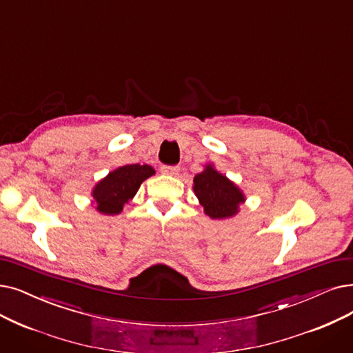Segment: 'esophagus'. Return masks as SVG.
Wrapping results in <instances>:
<instances>
[{
	"instance_id": "34e87169",
	"label": "esophagus",
	"mask_w": 353,
	"mask_h": 353,
	"mask_svg": "<svg viewBox=\"0 0 353 353\" xmlns=\"http://www.w3.org/2000/svg\"><path fill=\"white\" fill-rule=\"evenodd\" d=\"M161 173L163 174H168V176H177L180 172V167L177 165H161Z\"/></svg>"
}]
</instances>
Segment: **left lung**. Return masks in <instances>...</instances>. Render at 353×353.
<instances>
[{"label": "left lung", "instance_id": "8db88e82", "mask_svg": "<svg viewBox=\"0 0 353 353\" xmlns=\"http://www.w3.org/2000/svg\"><path fill=\"white\" fill-rule=\"evenodd\" d=\"M193 185L199 202L212 219L234 216L238 206L245 201L242 192L234 183L218 173L212 165L194 176Z\"/></svg>", "mask_w": 353, "mask_h": 353}]
</instances>
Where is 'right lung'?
<instances>
[{
    "label": "right lung",
    "mask_w": 353,
    "mask_h": 353,
    "mask_svg": "<svg viewBox=\"0 0 353 353\" xmlns=\"http://www.w3.org/2000/svg\"><path fill=\"white\" fill-rule=\"evenodd\" d=\"M154 174V168L147 164H128L111 172L94 189L97 209L105 214H117L122 206L134 197L141 183Z\"/></svg>",
    "instance_id": "add662e5"
}]
</instances>
